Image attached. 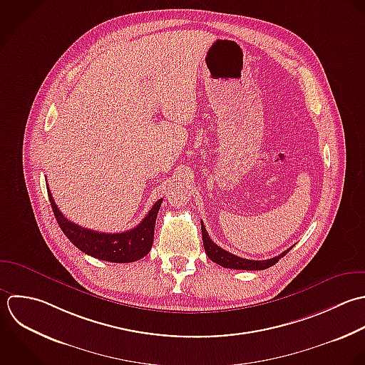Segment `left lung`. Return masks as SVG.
<instances>
[{
  "instance_id": "obj_1",
  "label": "left lung",
  "mask_w": 365,
  "mask_h": 365,
  "mask_svg": "<svg viewBox=\"0 0 365 365\" xmlns=\"http://www.w3.org/2000/svg\"><path fill=\"white\" fill-rule=\"evenodd\" d=\"M202 237H203V246H205V252L207 255V257L217 263L219 266L222 267H226V269H236V270H264V269H269L272 266H274L282 257H284L290 250H286L283 252L282 255L273 257V259H269V260H249V259H243V257H239L236 255H232L229 252H226L225 249L219 247L217 245L213 243V240L210 239V236L207 235L206 232V227L202 222Z\"/></svg>"
}]
</instances>
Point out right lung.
<instances>
[{"label": "right lung", "mask_w": 365, "mask_h": 365, "mask_svg": "<svg viewBox=\"0 0 365 365\" xmlns=\"http://www.w3.org/2000/svg\"><path fill=\"white\" fill-rule=\"evenodd\" d=\"M46 190L52 212L61 230L71 240V243H73L85 255L112 263H132L145 257L150 252L156 216L163 199H159L152 206L149 213L136 227L122 233H101L69 222L59 212L48 187Z\"/></svg>", "instance_id": "add662e5"}]
</instances>
